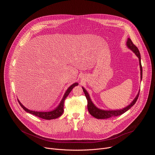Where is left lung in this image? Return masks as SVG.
<instances>
[{
	"instance_id": "left-lung-1",
	"label": "left lung",
	"mask_w": 155,
	"mask_h": 155,
	"mask_svg": "<svg viewBox=\"0 0 155 155\" xmlns=\"http://www.w3.org/2000/svg\"><path fill=\"white\" fill-rule=\"evenodd\" d=\"M126 46L132 51H133V53L139 58L140 69V80H142V67L141 65V58H140V52H139L137 47L135 45H134L133 43H132V41H131V40L129 38H128L127 40ZM82 89L83 90V92H84L85 96L86 97V99L87 101V106L88 112H90V114L93 117H94V118H96L97 119H107V118H112V117H117V116L121 115L125 113L131 107H132L136 104V102L138 99V97L139 95V92H140V91H139L138 94L134 98V99L132 101V102L129 105H128L127 107H126L122 109H120V110H102V109L97 108L93 104V102H92V101L90 98L89 94H88L87 91L84 89L83 87H82Z\"/></svg>"
}]
</instances>
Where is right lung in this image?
<instances>
[{"label": "right lung", "mask_w": 155, "mask_h": 155, "mask_svg": "<svg viewBox=\"0 0 155 155\" xmlns=\"http://www.w3.org/2000/svg\"><path fill=\"white\" fill-rule=\"evenodd\" d=\"M78 84V83H74L68 87V89L66 90L59 104L58 105V107L56 108H55L54 110H51V111L38 112V111H34V110H29L28 108H27L26 107H25L23 104L20 102V101L18 99V101L19 104L21 106V107L23 108L26 112H27L31 114H32L34 115H35L36 117H38L39 118H41L42 119H45V120L56 119V118L59 117L60 116H61V115L63 114V112H64V102L65 99L68 96V95L71 92L73 88L75 86H77Z\"/></svg>", "instance_id": "add662e5"}]
</instances>
